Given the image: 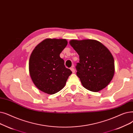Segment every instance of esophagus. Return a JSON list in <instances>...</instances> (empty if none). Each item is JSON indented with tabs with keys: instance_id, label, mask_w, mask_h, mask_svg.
<instances>
[{
	"instance_id": "34e87169",
	"label": "esophagus",
	"mask_w": 133,
	"mask_h": 133,
	"mask_svg": "<svg viewBox=\"0 0 133 133\" xmlns=\"http://www.w3.org/2000/svg\"><path fill=\"white\" fill-rule=\"evenodd\" d=\"M70 69H71V71L72 72V73H75V69H74L73 67L71 68H70Z\"/></svg>"
}]
</instances>
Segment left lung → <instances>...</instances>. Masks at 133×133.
<instances>
[{
    "mask_svg": "<svg viewBox=\"0 0 133 133\" xmlns=\"http://www.w3.org/2000/svg\"><path fill=\"white\" fill-rule=\"evenodd\" d=\"M70 44L79 57L76 69L83 86L96 92L108 85L114 74V60L109 50L93 39L71 40Z\"/></svg>",
    "mask_w": 133,
    "mask_h": 133,
    "instance_id": "left-lung-1",
    "label": "left lung"
}]
</instances>
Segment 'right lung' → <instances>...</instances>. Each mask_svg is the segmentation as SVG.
Instances as JSON below:
<instances>
[{
	"label": "right lung",
	"mask_w": 133,
	"mask_h": 133,
	"mask_svg": "<svg viewBox=\"0 0 133 133\" xmlns=\"http://www.w3.org/2000/svg\"><path fill=\"white\" fill-rule=\"evenodd\" d=\"M67 44L65 39H46L33 50L29 60V72L40 90L52 95L64 87L72 71L65 66L59 55Z\"/></svg>",
	"instance_id": "right-lung-1"
}]
</instances>
